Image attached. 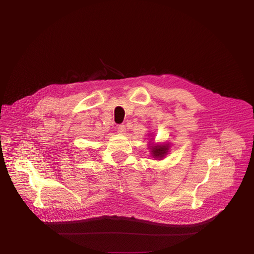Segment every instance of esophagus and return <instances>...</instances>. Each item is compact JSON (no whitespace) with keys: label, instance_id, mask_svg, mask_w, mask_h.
I'll use <instances>...</instances> for the list:
<instances>
[{"label":"esophagus","instance_id":"esophagus-1","mask_svg":"<svg viewBox=\"0 0 254 254\" xmlns=\"http://www.w3.org/2000/svg\"><path fill=\"white\" fill-rule=\"evenodd\" d=\"M116 129H117V131L119 132V134H125V132H126V127H125L124 125H119V126H117Z\"/></svg>","mask_w":254,"mask_h":254}]
</instances>
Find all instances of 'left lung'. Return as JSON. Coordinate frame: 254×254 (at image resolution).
Instances as JSON below:
<instances>
[{
    "mask_svg": "<svg viewBox=\"0 0 254 254\" xmlns=\"http://www.w3.org/2000/svg\"><path fill=\"white\" fill-rule=\"evenodd\" d=\"M151 152L153 157H157V158H163L169 149V146L167 144L165 145H156V146H151Z\"/></svg>",
    "mask_w": 254,
    "mask_h": 254,
    "instance_id": "8db88e82",
    "label": "left lung"
}]
</instances>
